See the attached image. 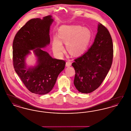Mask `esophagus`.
Masks as SVG:
<instances>
[{
	"mask_svg": "<svg viewBox=\"0 0 131 131\" xmlns=\"http://www.w3.org/2000/svg\"><path fill=\"white\" fill-rule=\"evenodd\" d=\"M71 64H72V62L70 60H68L66 62V67H70L71 66Z\"/></svg>",
	"mask_w": 131,
	"mask_h": 131,
	"instance_id": "1",
	"label": "esophagus"
}]
</instances>
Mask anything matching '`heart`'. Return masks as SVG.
<instances>
[{
    "label": "heart",
    "instance_id": "1",
    "mask_svg": "<svg viewBox=\"0 0 131 131\" xmlns=\"http://www.w3.org/2000/svg\"><path fill=\"white\" fill-rule=\"evenodd\" d=\"M91 37V32L86 27L64 25L59 29L58 36L53 38L52 50L57 55L62 56L64 50L62 43H65L71 54L80 55L86 50Z\"/></svg>",
    "mask_w": 131,
    "mask_h": 131
}]
</instances>
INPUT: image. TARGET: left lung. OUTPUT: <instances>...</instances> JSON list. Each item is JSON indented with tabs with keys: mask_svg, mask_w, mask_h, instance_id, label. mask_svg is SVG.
<instances>
[{
	"mask_svg": "<svg viewBox=\"0 0 131 131\" xmlns=\"http://www.w3.org/2000/svg\"><path fill=\"white\" fill-rule=\"evenodd\" d=\"M113 54L112 37L99 23L93 44L87 52L74 60V83L82 93H89L100 86L112 66Z\"/></svg>",
	"mask_w": 131,
	"mask_h": 131,
	"instance_id": "left-lung-1",
	"label": "left lung"
}]
</instances>
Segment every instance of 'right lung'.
I'll list each match as a JSON object with an SVG mask.
<instances>
[{
  "mask_svg": "<svg viewBox=\"0 0 131 131\" xmlns=\"http://www.w3.org/2000/svg\"><path fill=\"white\" fill-rule=\"evenodd\" d=\"M53 21L51 16L45 17L42 19H31L19 30L13 40L15 70L25 87L33 93L44 95L50 92L58 75L65 68L64 60L52 58L41 49L50 44V26ZM34 49L38 57V65L27 69L25 58L30 53V50Z\"/></svg>",
  "mask_w": 131,
  "mask_h": 131,
  "instance_id": "right-lung-1",
  "label": "right lung"
}]
</instances>
